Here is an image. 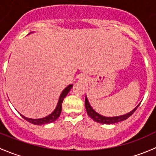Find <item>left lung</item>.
I'll return each instance as SVG.
<instances>
[{
	"instance_id": "obj_1",
	"label": "left lung",
	"mask_w": 156,
	"mask_h": 156,
	"mask_svg": "<svg viewBox=\"0 0 156 156\" xmlns=\"http://www.w3.org/2000/svg\"><path fill=\"white\" fill-rule=\"evenodd\" d=\"M140 103H139V104L133 108V110H131L130 112L127 113V114L122 115L119 116H114V117H106V116L101 115L100 114L97 113L94 108L91 107L89 101H88L87 100V97H85V108L86 110H87V113L88 115H89L93 120L95 121V122H98V123L106 124V125L118 123V122L126 120L127 119H128V118L136 111V109L138 108V106H140Z\"/></svg>"
}]
</instances>
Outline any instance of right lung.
Masks as SVG:
<instances>
[{"label":"right lung","instance_id":"right-lung-1","mask_svg":"<svg viewBox=\"0 0 156 156\" xmlns=\"http://www.w3.org/2000/svg\"><path fill=\"white\" fill-rule=\"evenodd\" d=\"M31 32H33V31H31ZM31 32H30V33H31ZM72 86H73V84H69V86H67V87L62 91L60 96H59V100H58L57 105H56L55 109L53 110V112L50 113V115H48L46 116V117L41 118V119H29V118L26 117V116L23 115H21V114L20 115H21V116L23 118V119H26V121H28V122H30V123L33 124V125H47V124H50V123H51V122H55V121H56V119L59 117V115H60L61 111H62V101H63L64 98H65V97L67 96V94H69V92L70 91V90L72 89Z\"/></svg>","mask_w":156,"mask_h":156}]
</instances>
